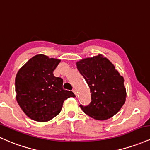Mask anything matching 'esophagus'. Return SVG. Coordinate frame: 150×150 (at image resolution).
Returning a JSON list of instances; mask_svg holds the SVG:
<instances>
[{"mask_svg":"<svg viewBox=\"0 0 150 150\" xmlns=\"http://www.w3.org/2000/svg\"><path fill=\"white\" fill-rule=\"evenodd\" d=\"M73 92H74V94L76 95H76H77V92H76V89H73Z\"/></svg>","mask_w":150,"mask_h":150,"instance_id":"esophagus-1","label":"esophagus"}]
</instances>
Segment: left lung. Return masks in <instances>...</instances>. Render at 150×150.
<instances>
[{"mask_svg":"<svg viewBox=\"0 0 150 150\" xmlns=\"http://www.w3.org/2000/svg\"><path fill=\"white\" fill-rule=\"evenodd\" d=\"M76 66L91 92L90 104H80L83 112L97 120L115 115L125 104L127 93L124 78L114 66L101 55L82 59Z\"/></svg>","mask_w":150,"mask_h":150,"instance_id":"obj_1","label":"left lung"}]
</instances>
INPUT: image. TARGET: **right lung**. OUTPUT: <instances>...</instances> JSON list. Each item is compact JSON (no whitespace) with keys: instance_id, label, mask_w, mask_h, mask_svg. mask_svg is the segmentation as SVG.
Listing matches in <instances>:
<instances>
[{"instance_id":"add662e5","label":"right lung","mask_w":150,"mask_h":150,"mask_svg":"<svg viewBox=\"0 0 150 150\" xmlns=\"http://www.w3.org/2000/svg\"><path fill=\"white\" fill-rule=\"evenodd\" d=\"M60 62L38 54L18 71L15 81L16 100L31 120L39 122L51 120L60 113L66 99L75 96L72 91L63 88V79L53 74Z\"/></svg>"}]
</instances>
